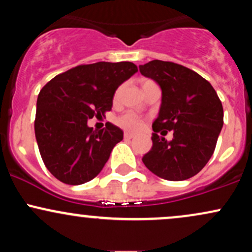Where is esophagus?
<instances>
[{
  "label": "esophagus",
  "instance_id": "esophagus-1",
  "mask_svg": "<svg viewBox=\"0 0 252 252\" xmlns=\"http://www.w3.org/2000/svg\"><path fill=\"white\" fill-rule=\"evenodd\" d=\"M134 134H131V132H124V138H128V140H130V138L134 137Z\"/></svg>",
  "mask_w": 252,
  "mask_h": 252
}]
</instances>
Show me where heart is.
I'll return each mask as SVG.
<instances>
[{"label":"heart","instance_id":"heart-1","mask_svg":"<svg viewBox=\"0 0 252 252\" xmlns=\"http://www.w3.org/2000/svg\"><path fill=\"white\" fill-rule=\"evenodd\" d=\"M117 124L121 128L128 130V131H136L142 126V121L134 112H126L122 116L117 118Z\"/></svg>","mask_w":252,"mask_h":252}]
</instances>
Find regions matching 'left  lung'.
<instances>
[{"mask_svg": "<svg viewBox=\"0 0 252 252\" xmlns=\"http://www.w3.org/2000/svg\"><path fill=\"white\" fill-rule=\"evenodd\" d=\"M141 74L162 91L158 116L153 123L152 149L142 158L150 172L164 180L181 181L198 174L209 162L224 124L216 90L196 72L179 63L153 60L140 65ZM173 131L167 141L157 135Z\"/></svg>", "mask_w": 252, "mask_h": 252, "instance_id": "8db88e82", "label": "left lung"}]
</instances>
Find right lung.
I'll list each match as a JSON object with an SVG mask.
<instances>
[{"label": "right lung", "mask_w": 252, "mask_h": 252, "mask_svg": "<svg viewBox=\"0 0 252 252\" xmlns=\"http://www.w3.org/2000/svg\"><path fill=\"white\" fill-rule=\"evenodd\" d=\"M136 72L130 62L79 65L41 89L34 130L43 163L58 180L82 185L99 174L123 131L109 122L94 130L88 120L110 111L118 86Z\"/></svg>", "instance_id": "add662e5"}]
</instances>
